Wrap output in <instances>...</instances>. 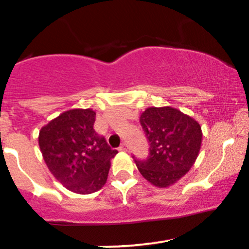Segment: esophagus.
Segmentation results:
<instances>
[{
  "label": "esophagus",
  "mask_w": 249,
  "mask_h": 249,
  "mask_svg": "<svg viewBox=\"0 0 249 249\" xmlns=\"http://www.w3.org/2000/svg\"><path fill=\"white\" fill-rule=\"evenodd\" d=\"M119 148H121V151H125V152H126V151H128V145L127 144H123Z\"/></svg>",
  "instance_id": "obj_1"
}]
</instances>
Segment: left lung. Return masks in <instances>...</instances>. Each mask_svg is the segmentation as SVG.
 Returning a JSON list of instances; mask_svg holds the SVG:
<instances>
[{
    "label": "left lung",
    "instance_id": "1",
    "mask_svg": "<svg viewBox=\"0 0 249 249\" xmlns=\"http://www.w3.org/2000/svg\"><path fill=\"white\" fill-rule=\"evenodd\" d=\"M139 123L150 142L147 160H134L139 172L153 186H172L198 158L201 126L192 117L172 107H147L139 117Z\"/></svg>",
    "mask_w": 249,
    "mask_h": 249
}]
</instances>
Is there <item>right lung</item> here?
Instances as JSON below:
<instances>
[{"mask_svg":"<svg viewBox=\"0 0 249 249\" xmlns=\"http://www.w3.org/2000/svg\"><path fill=\"white\" fill-rule=\"evenodd\" d=\"M95 121L92 108H71L39 130V150L48 168L63 186L77 194L101 190L111 159L118 153L95 132Z\"/></svg>","mask_w":249,"mask_h":249,"instance_id":"obj_1","label":"right lung"}]
</instances>
